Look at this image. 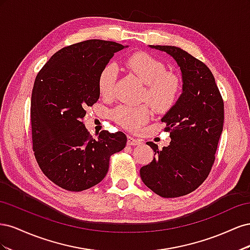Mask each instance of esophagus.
<instances>
[{
  "label": "esophagus",
  "instance_id": "1",
  "mask_svg": "<svg viewBox=\"0 0 250 250\" xmlns=\"http://www.w3.org/2000/svg\"><path fill=\"white\" fill-rule=\"evenodd\" d=\"M140 142L139 141H137L135 139H133L132 137H129V135H128V138H127V145H129V146H138V145H140Z\"/></svg>",
  "mask_w": 250,
  "mask_h": 250
}]
</instances>
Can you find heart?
<instances>
[{
    "instance_id": "1",
    "label": "heart",
    "mask_w": 250,
    "mask_h": 250,
    "mask_svg": "<svg viewBox=\"0 0 250 250\" xmlns=\"http://www.w3.org/2000/svg\"><path fill=\"white\" fill-rule=\"evenodd\" d=\"M128 70L134 74L144 84L143 100L156 111H167L176 103L181 90V80L177 74L168 72L160 60L147 53L138 52L125 60ZM118 71L115 64L105 65L98 76V90L103 98H111L115 92ZM151 110L147 105L126 106L121 105L110 113L111 119L121 127L130 131H138L148 122Z\"/></svg>"
}]
</instances>
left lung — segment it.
Returning <instances> with one entry per match:
<instances>
[{"label": "left lung", "mask_w": 250, "mask_h": 250, "mask_svg": "<svg viewBox=\"0 0 250 250\" xmlns=\"http://www.w3.org/2000/svg\"><path fill=\"white\" fill-rule=\"evenodd\" d=\"M150 47L176 60L184 84L179 99L162 119L164 130L170 132L169 146L160 150L148 142L155 157L140 175L155 194L175 198L192 193L208 178L223 129L224 103L207 64L177 47Z\"/></svg>", "instance_id": "obj_1"}]
</instances>
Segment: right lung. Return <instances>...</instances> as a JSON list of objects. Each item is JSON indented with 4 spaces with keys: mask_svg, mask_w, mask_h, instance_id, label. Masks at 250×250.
<instances>
[{
    "mask_svg": "<svg viewBox=\"0 0 250 250\" xmlns=\"http://www.w3.org/2000/svg\"><path fill=\"white\" fill-rule=\"evenodd\" d=\"M115 42L89 40L60 49L42 66L31 97L32 148L52 183L81 192L106 176L109 158L126 146L122 131L102 130L95 140L83 124L99 99L98 76L116 52Z\"/></svg>",
    "mask_w": 250,
    "mask_h": 250,
    "instance_id": "add662e5",
    "label": "right lung"
}]
</instances>
